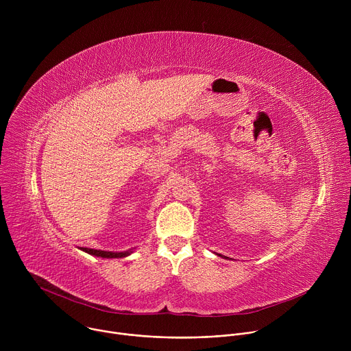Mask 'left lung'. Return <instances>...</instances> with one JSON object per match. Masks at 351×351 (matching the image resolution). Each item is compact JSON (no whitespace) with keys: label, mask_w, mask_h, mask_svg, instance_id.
Here are the masks:
<instances>
[{"label":"left lung","mask_w":351,"mask_h":351,"mask_svg":"<svg viewBox=\"0 0 351 351\" xmlns=\"http://www.w3.org/2000/svg\"><path fill=\"white\" fill-rule=\"evenodd\" d=\"M218 256H221V254H218Z\"/></svg>","instance_id":"obj_1"}]
</instances>
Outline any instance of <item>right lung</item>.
<instances>
[{
  "mask_svg": "<svg viewBox=\"0 0 351 351\" xmlns=\"http://www.w3.org/2000/svg\"><path fill=\"white\" fill-rule=\"evenodd\" d=\"M80 250L90 256L101 257V258H123L133 253V250H128V252H104V250H94V248H86V247H80Z\"/></svg>",
  "mask_w": 351,
  "mask_h": 351,
  "instance_id": "right-lung-1",
  "label": "right lung"
}]
</instances>
